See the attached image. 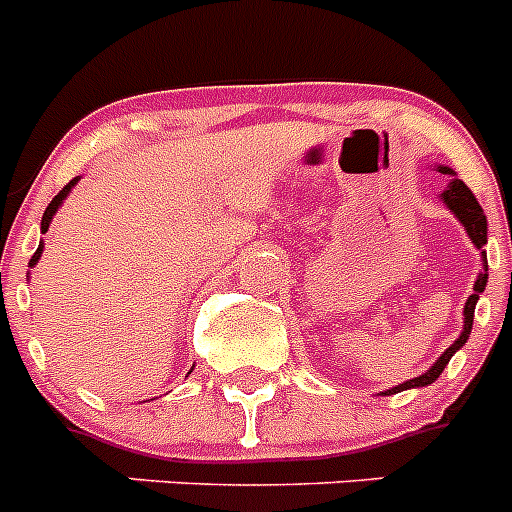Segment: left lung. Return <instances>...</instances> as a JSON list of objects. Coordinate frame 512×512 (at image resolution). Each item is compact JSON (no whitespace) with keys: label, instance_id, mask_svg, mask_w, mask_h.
<instances>
[{"label":"left lung","instance_id":"left-lung-1","mask_svg":"<svg viewBox=\"0 0 512 512\" xmlns=\"http://www.w3.org/2000/svg\"><path fill=\"white\" fill-rule=\"evenodd\" d=\"M438 171L441 174H449L451 182L449 187L443 189L441 192V202L451 210V215L459 220L461 225H464V230H467V235L472 238L474 248H479V253H482V269H479V277L477 282H474V292L469 295V300L464 302V330L459 333V338H456L454 343H451L446 351H443L441 356L436 359V364L431 366V369H425L420 377H413L408 379V382L397 384V387H392V390L382 392V395H397V392L402 390H413V387H428V384L436 382L438 377H441V372L446 369V364L451 361V356L459 351V348H464V343L469 341V336H472V323H474V307H477V300L479 295L485 292L487 287V217H485V210L479 207L477 197L472 194V189L467 187V184L461 182L459 176H456L454 169H449V166H438Z\"/></svg>","mask_w":512,"mask_h":512}]
</instances>
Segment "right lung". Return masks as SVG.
<instances>
[{"label":"right lung","mask_w":512,"mask_h":512,"mask_svg":"<svg viewBox=\"0 0 512 512\" xmlns=\"http://www.w3.org/2000/svg\"><path fill=\"white\" fill-rule=\"evenodd\" d=\"M79 179H81V176H74V179H71V182L66 184V187L61 189V192L56 194V197H53V200H51V205L45 207V212H43V220H40V233H48V228H51V223H53V217H56L58 207H61V205H63V200H66V197H69V194H71V189H74L76 184H79ZM43 246H45V243L40 241L38 251H35V253H33V259H30V269H33V266L38 264V261H40V253H43Z\"/></svg>","instance_id":"obj_1"}]
</instances>
